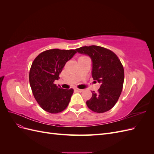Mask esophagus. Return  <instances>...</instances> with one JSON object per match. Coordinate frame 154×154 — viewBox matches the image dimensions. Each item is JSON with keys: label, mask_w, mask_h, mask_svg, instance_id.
I'll return each instance as SVG.
<instances>
[{"label": "esophagus", "mask_w": 154, "mask_h": 154, "mask_svg": "<svg viewBox=\"0 0 154 154\" xmlns=\"http://www.w3.org/2000/svg\"><path fill=\"white\" fill-rule=\"evenodd\" d=\"M74 90L76 91L77 92H82L83 91L82 89H79V88H74Z\"/></svg>", "instance_id": "obj_1"}]
</instances>
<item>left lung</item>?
<instances>
[{
	"instance_id": "8db88e82",
	"label": "left lung",
	"mask_w": 154,
	"mask_h": 154,
	"mask_svg": "<svg viewBox=\"0 0 154 154\" xmlns=\"http://www.w3.org/2000/svg\"><path fill=\"white\" fill-rule=\"evenodd\" d=\"M76 50L91 58L92 76L100 84L97 92L92 91V97L87 101V106L97 113L110 110L117 103L124 82V69L119 59L112 51L100 46H84Z\"/></svg>"
}]
</instances>
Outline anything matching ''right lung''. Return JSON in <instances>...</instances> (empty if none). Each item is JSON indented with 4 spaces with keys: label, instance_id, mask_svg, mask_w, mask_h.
Instances as JSON below:
<instances>
[{
    "label": "right lung",
    "instance_id": "1",
    "mask_svg": "<svg viewBox=\"0 0 154 154\" xmlns=\"http://www.w3.org/2000/svg\"><path fill=\"white\" fill-rule=\"evenodd\" d=\"M76 50L49 49L40 53L31 65L29 83L35 100L46 112L57 114L68 106L74 90L63 89L54 82L66 62L76 53Z\"/></svg>",
    "mask_w": 154,
    "mask_h": 154
}]
</instances>
